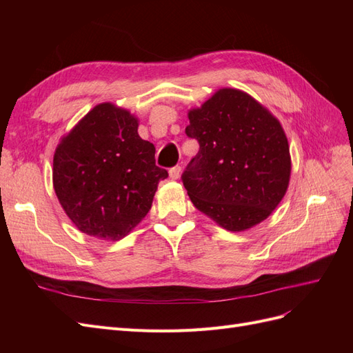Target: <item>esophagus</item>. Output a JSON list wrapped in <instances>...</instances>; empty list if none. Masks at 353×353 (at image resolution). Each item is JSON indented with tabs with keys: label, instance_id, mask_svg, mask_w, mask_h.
Masks as SVG:
<instances>
[{
	"label": "esophagus",
	"instance_id": "esophagus-1",
	"mask_svg": "<svg viewBox=\"0 0 353 353\" xmlns=\"http://www.w3.org/2000/svg\"><path fill=\"white\" fill-rule=\"evenodd\" d=\"M181 166H174V168H170L169 169V176L172 178V179H178L179 176H181Z\"/></svg>",
	"mask_w": 353,
	"mask_h": 353
}]
</instances>
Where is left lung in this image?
Here are the masks:
<instances>
[{"label": "left lung", "mask_w": 353, "mask_h": 353, "mask_svg": "<svg viewBox=\"0 0 353 353\" xmlns=\"http://www.w3.org/2000/svg\"><path fill=\"white\" fill-rule=\"evenodd\" d=\"M185 134L200 148L181 179L193 205L228 231L271 215L290 179V150L280 122L249 94L222 88L190 110Z\"/></svg>", "instance_id": "left-lung-1"}]
</instances>
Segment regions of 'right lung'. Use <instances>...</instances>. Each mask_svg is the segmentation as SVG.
I'll list each match as a JSON object with an SVG mask.
<instances>
[{"label":"right lung","instance_id":"1","mask_svg":"<svg viewBox=\"0 0 353 353\" xmlns=\"http://www.w3.org/2000/svg\"><path fill=\"white\" fill-rule=\"evenodd\" d=\"M138 121L103 103L83 117L56 148L52 184L61 208L82 232L121 240L152 208L159 181L156 148L141 140Z\"/></svg>","mask_w":353,"mask_h":353}]
</instances>
